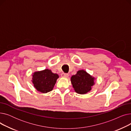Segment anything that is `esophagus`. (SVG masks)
I'll return each instance as SVG.
<instances>
[{"label":"esophagus","mask_w":131,"mask_h":131,"mask_svg":"<svg viewBox=\"0 0 131 131\" xmlns=\"http://www.w3.org/2000/svg\"><path fill=\"white\" fill-rule=\"evenodd\" d=\"M68 75H68L67 73H63L61 74V77H63V78H67L68 77Z\"/></svg>","instance_id":"1"}]
</instances>
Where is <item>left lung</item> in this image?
<instances>
[{
  "label": "left lung",
  "instance_id": "left-lung-1",
  "mask_svg": "<svg viewBox=\"0 0 131 131\" xmlns=\"http://www.w3.org/2000/svg\"><path fill=\"white\" fill-rule=\"evenodd\" d=\"M95 79L85 71L81 70L72 76L71 81L75 91L77 93L84 94L91 90L95 84Z\"/></svg>",
  "mask_w": 131,
  "mask_h": 131
}]
</instances>
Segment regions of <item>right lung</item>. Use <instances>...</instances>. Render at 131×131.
<instances>
[{"mask_svg":"<svg viewBox=\"0 0 131 131\" xmlns=\"http://www.w3.org/2000/svg\"><path fill=\"white\" fill-rule=\"evenodd\" d=\"M58 78L57 74L53 73L50 70L45 69L33 73L32 82L37 91L46 93L52 90Z\"/></svg>","mask_w":131,"mask_h":131,"instance_id":"add662e5","label":"right lung"}]
</instances>
